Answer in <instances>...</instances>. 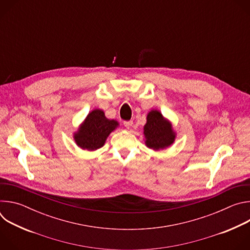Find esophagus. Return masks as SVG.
<instances>
[{"mask_svg": "<svg viewBox=\"0 0 250 250\" xmlns=\"http://www.w3.org/2000/svg\"><path fill=\"white\" fill-rule=\"evenodd\" d=\"M132 124H133V122H132V121H125V122H124L125 126V127H127V128H129V127L132 125Z\"/></svg>", "mask_w": 250, "mask_h": 250, "instance_id": "34e87169", "label": "esophagus"}]
</instances>
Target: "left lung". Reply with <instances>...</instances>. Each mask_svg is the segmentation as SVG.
<instances>
[{
    "instance_id": "8db88e82",
    "label": "left lung",
    "mask_w": 250,
    "mask_h": 250,
    "mask_svg": "<svg viewBox=\"0 0 250 250\" xmlns=\"http://www.w3.org/2000/svg\"><path fill=\"white\" fill-rule=\"evenodd\" d=\"M146 144L149 148L155 150L171 146L175 134L171 125L163 119L158 111H151L147 115V123L145 125Z\"/></svg>"
}]
</instances>
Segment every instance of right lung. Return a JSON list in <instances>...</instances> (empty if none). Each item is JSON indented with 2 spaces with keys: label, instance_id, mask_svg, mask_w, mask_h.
<instances>
[{
  "label": "right lung",
  "instance_id": "add662e5",
  "mask_svg": "<svg viewBox=\"0 0 250 250\" xmlns=\"http://www.w3.org/2000/svg\"><path fill=\"white\" fill-rule=\"evenodd\" d=\"M118 125V122L106 119L103 111L94 110L75 134L76 144L83 149L96 150L104 146L106 137Z\"/></svg>",
  "mask_w": 250,
  "mask_h": 250
}]
</instances>
